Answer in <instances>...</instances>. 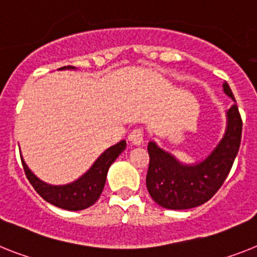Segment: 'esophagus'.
<instances>
[{"mask_svg": "<svg viewBox=\"0 0 257 257\" xmlns=\"http://www.w3.org/2000/svg\"><path fill=\"white\" fill-rule=\"evenodd\" d=\"M128 140L132 142L133 145H141L144 142V133L141 129H133L132 132L129 133Z\"/></svg>", "mask_w": 257, "mask_h": 257, "instance_id": "esophagus-1", "label": "esophagus"}]
</instances>
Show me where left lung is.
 Listing matches in <instances>:
<instances>
[{
    "label": "left lung",
    "instance_id": "obj_1",
    "mask_svg": "<svg viewBox=\"0 0 257 257\" xmlns=\"http://www.w3.org/2000/svg\"><path fill=\"white\" fill-rule=\"evenodd\" d=\"M223 91L235 102L227 82L223 83ZM226 118L225 133L217 146L205 159L193 165L182 163L155 142H149L146 187L159 206L172 210L196 208L210 200L221 188L240 146L242 118L238 105L232 104L227 109Z\"/></svg>",
    "mask_w": 257,
    "mask_h": 257
}]
</instances>
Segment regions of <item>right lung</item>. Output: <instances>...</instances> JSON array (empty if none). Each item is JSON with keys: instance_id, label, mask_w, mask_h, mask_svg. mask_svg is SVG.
Returning <instances> with one entry per match:
<instances>
[{"instance_id": "right-lung-1", "label": "right lung", "mask_w": 257, "mask_h": 257, "mask_svg": "<svg viewBox=\"0 0 257 257\" xmlns=\"http://www.w3.org/2000/svg\"><path fill=\"white\" fill-rule=\"evenodd\" d=\"M65 69L75 68L74 66H62L60 70H65ZM125 148H126L125 140L108 148L100 154V157L94 162V165L81 178L64 185H52L44 183L29 169L23 157H21V159H22L23 169H25V174L29 182L45 201L57 208L77 212V210H83L88 206L94 205L98 201L104 188L109 166L124 152Z\"/></svg>"}]
</instances>
